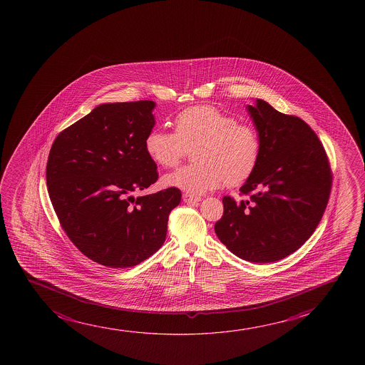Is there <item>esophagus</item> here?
<instances>
[{
    "label": "esophagus",
    "instance_id": "1",
    "mask_svg": "<svg viewBox=\"0 0 365 365\" xmlns=\"http://www.w3.org/2000/svg\"><path fill=\"white\" fill-rule=\"evenodd\" d=\"M183 202L187 203V205H195V203L200 202V197H195V195H187V193H185V195H183Z\"/></svg>",
    "mask_w": 365,
    "mask_h": 365
}]
</instances>
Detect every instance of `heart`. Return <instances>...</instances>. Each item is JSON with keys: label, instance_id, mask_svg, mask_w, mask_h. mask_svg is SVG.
<instances>
[{"label": "heart", "instance_id": "obj_1", "mask_svg": "<svg viewBox=\"0 0 365 365\" xmlns=\"http://www.w3.org/2000/svg\"><path fill=\"white\" fill-rule=\"evenodd\" d=\"M175 132L150 130L145 135L147 155L157 165L173 168L187 147H195V163L165 177V185L202 195L223 183L240 185L250 178L260 155V140L253 125L240 123L215 106L200 105L180 110L175 118Z\"/></svg>", "mask_w": 365, "mask_h": 365}]
</instances>
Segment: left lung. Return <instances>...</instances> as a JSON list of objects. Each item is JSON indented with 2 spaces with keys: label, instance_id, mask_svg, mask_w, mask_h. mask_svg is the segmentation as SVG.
<instances>
[{
  "label": "left lung",
  "instance_id": "obj_1",
  "mask_svg": "<svg viewBox=\"0 0 365 365\" xmlns=\"http://www.w3.org/2000/svg\"><path fill=\"white\" fill-rule=\"evenodd\" d=\"M260 140L255 170L240 187L247 200L223 198L215 225L220 242L242 259L270 263L299 250L323 217L331 170L314 130L265 101L247 106Z\"/></svg>",
  "mask_w": 365,
  "mask_h": 365
}]
</instances>
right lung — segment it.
Returning <instances> with one entry per match:
<instances>
[{
  "label": "right lung",
  "instance_id": "add662e5",
  "mask_svg": "<svg viewBox=\"0 0 365 365\" xmlns=\"http://www.w3.org/2000/svg\"><path fill=\"white\" fill-rule=\"evenodd\" d=\"M153 101L105 103L62 130L51 147L46 180L61 227L98 264L128 268L165 243L175 187L135 198L158 180L145 135L155 125Z\"/></svg>",
  "mask_w": 365,
  "mask_h": 365
}]
</instances>
